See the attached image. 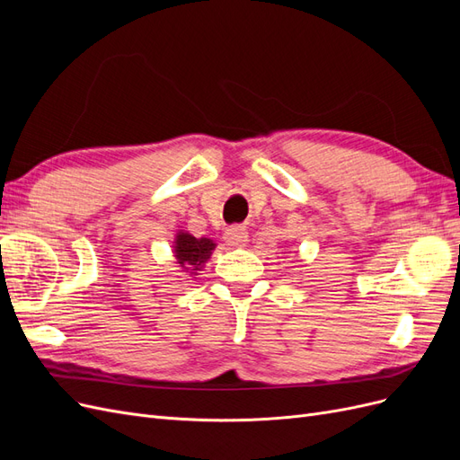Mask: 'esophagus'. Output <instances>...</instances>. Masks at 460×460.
<instances>
[{
  "instance_id": "1",
  "label": "esophagus",
  "mask_w": 460,
  "mask_h": 460,
  "mask_svg": "<svg viewBox=\"0 0 460 460\" xmlns=\"http://www.w3.org/2000/svg\"><path fill=\"white\" fill-rule=\"evenodd\" d=\"M225 242L232 247H243L249 242V232L243 226H230L225 232Z\"/></svg>"
}]
</instances>
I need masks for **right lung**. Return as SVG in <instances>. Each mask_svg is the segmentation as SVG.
I'll use <instances>...</instances> for the list:
<instances>
[{"mask_svg":"<svg viewBox=\"0 0 460 460\" xmlns=\"http://www.w3.org/2000/svg\"><path fill=\"white\" fill-rule=\"evenodd\" d=\"M215 249V242L208 238H196L188 232H178L174 240V257L176 262L186 272L196 276L198 270H201L207 259L211 257Z\"/></svg>","mask_w":460,"mask_h":460,"instance_id":"1","label":"right lung"}]
</instances>
